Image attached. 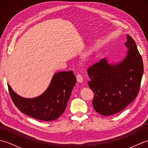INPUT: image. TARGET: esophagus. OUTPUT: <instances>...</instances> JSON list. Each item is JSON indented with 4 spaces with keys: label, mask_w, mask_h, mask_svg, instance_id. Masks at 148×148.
Listing matches in <instances>:
<instances>
[{
    "label": "esophagus",
    "mask_w": 148,
    "mask_h": 148,
    "mask_svg": "<svg viewBox=\"0 0 148 148\" xmlns=\"http://www.w3.org/2000/svg\"><path fill=\"white\" fill-rule=\"evenodd\" d=\"M76 78H77V81L78 83H82L83 81V76H81V74H78L76 76Z\"/></svg>",
    "instance_id": "obj_1"
}]
</instances>
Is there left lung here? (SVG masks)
Listing matches in <instances>:
<instances>
[{
	"instance_id": "1",
	"label": "left lung",
	"mask_w": 148,
	"mask_h": 148,
	"mask_svg": "<svg viewBox=\"0 0 148 148\" xmlns=\"http://www.w3.org/2000/svg\"><path fill=\"white\" fill-rule=\"evenodd\" d=\"M127 55L118 64H109L106 58L88 69V82L94 93V109L103 116L116 114L136 98L140 86L144 66L136 44L127 35Z\"/></svg>"
}]
</instances>
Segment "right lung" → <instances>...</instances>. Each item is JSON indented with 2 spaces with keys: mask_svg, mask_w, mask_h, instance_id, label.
Segmentation results:
<instances>
[{
  "mask_svg": "<svg viewBox=\"0 0 148 148\" xmlns=\"http://www.w3.org/2000/svg\"><path fill=\"white\" fill-rule=\"evenodd\" d=\"M76 83L72 71L55 74L48 88L33 99L23 98L8 84L9 94L16 107L24 114L42 121H53L65 111L72 90Z\"/></svg>",
  "mask_w": 148,
  "mask_h": 148,
  "instance_id": "1",
  "label": "right lung"
}]
</instances>
